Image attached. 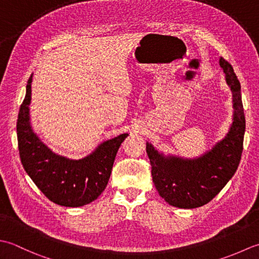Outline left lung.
Masks as SVG:
<instances>
[{"mask_svg":"<svg viewBox=\"0 0 259 259\" xmlns=\"http://www.w3.org/2000/svg\"><path fill=\"white\" fill-rule=\"evenodd\" d=\"M234 102V117L228 134L198 159L164 156L149 142L146 153L152 178L160 196L178 208L193 209L211 201L223 190L238 168L246 128L240 82L228 61L219 60Z\"/></svg>","mask_w":259,"mask_h":259,"instance_id":"1","label":"left lung"}]
</instances>
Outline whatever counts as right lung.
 <instances>
[{
    "mask_svg": "<svg viewBox=\"0 0 259 259\" xmlns=\"http://www.w3.org/2000/svg\"><path fill=\"white\" fill-rule=\"evenodd\" d=\"M31 82L32 75L17 122L20 159L25 172L52 202L72 208L93 202L106 188L116 154L128 134L104 142L81 160L56 154L42 143L30 125Z\"/></svg>",
    "mask_w": 259,
    "mask_h": 259,
    "instance_id": "add662e5",
    "label": "right lung"
}]
</instances>
